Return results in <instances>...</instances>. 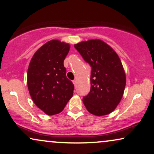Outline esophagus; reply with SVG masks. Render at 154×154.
<instances>
[{"instance_id": "34e87169", "label": "esophagus", "mask_w": 154, "mask_h": 154, "mask_svg": "<svg viewBox=\"0 0 154 154\" xmlns=\"http://www.w3.org/2000/svg\"><path fill=\"white\" fill-rule=\"evenodd\" d=\"M72 82H73L74 85H75V87L77 86V80H75H75H73V81H72Z\"/></svg>"}]
</instances>
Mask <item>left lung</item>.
Wrapping results in <instances>:
<instances>
[{
  "instance_id": "1",
  "label": "left lung",
  "mask_w": 154,
  "mask_h": 154,
  "mask_svg": "<svg viewBox=\"0 0 154 154\" xmlns=\"http://www.w3.org/2000/svg\"><path fill=\"white\" fill-rule=\"evenodd\" d=\"M74 46L91 67L90 91L82 100L85 107L95 116L110 114L122 100L126 86V74L120 58L99 39Z\"/></svg>"
}]
</instances>
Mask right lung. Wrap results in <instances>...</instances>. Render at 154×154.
I'll list each match as a JSON object with an SVG mask.
<instances>
[{
  "label": "right lung",
  "mask_w": 154,
  "mask_h": 154,
  "mask_svg": "<svg viewBox=\"0 0 154 154\" xmlns=\"http://www.w3.org/2000/svg\"><path fill=\"white\" fill-rule=\"evenodd\" d=\"M70 45L58 40L47 42L35 52L28 69L27 84L33 102L48 115L59 114L73 95L64 60Z\"/></svg>",
  "instance_id": "add662e5"
}]
</instances>
